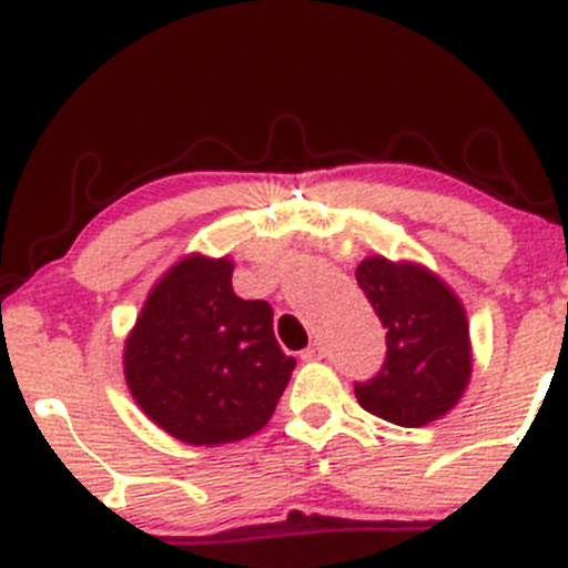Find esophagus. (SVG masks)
<instances>
[{
	"label": "esophagus",
	"mask_w": 568,
	"mask_h": 568,
	"mask_svg": "<svg viewBox=\"0 0 568 568\" xmlns=\"http://www.w3.org/2000/svg\"><path fill=\"white\" fill-rule=\"evenodd\" d=\"M321 357H324V346H321V343H313V346H307L305 352H302V359H305V363H316Z\"/></svg>",
	"instance_id": "esophagus-1"
}]
</instances>
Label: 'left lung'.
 Segmentation results:
<instances>
[{
    "label": "left lung",
    "mask_w": 568,
    "mask_h": 568,
    "mask_svg": "<svg viewBox=\"0 0 568 568\" xmlns=\"http://www.w3.org/2000/svg\"><path fill=\"white\" fill-rule=\"evenodd\" d=\"M357 285L387 329L379 374L354 382L359 406L395 426L437 420L469 379V329L448 285L415 263L365 257Z\"/></svg>",
    "instance_id": "1"
}]
</instances>
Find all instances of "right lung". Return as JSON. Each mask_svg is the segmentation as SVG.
<instances>
[{"instance_id":"right-lung-1","label":"right lung","mask_w":568,"mask_h":568,"mask_svg":"<svg viewBox=\"0 0 568 568\" xmlns=\"http://www.w3.org/2000/svg\"><path fill=\"white\" fill-rule=\"evenodd\" d=\"M227 257L175 263L125 341V382L148 417L189 445L261 432L296 359L274 337V311L242 300Z\"/></svg>"}]
</instances>
